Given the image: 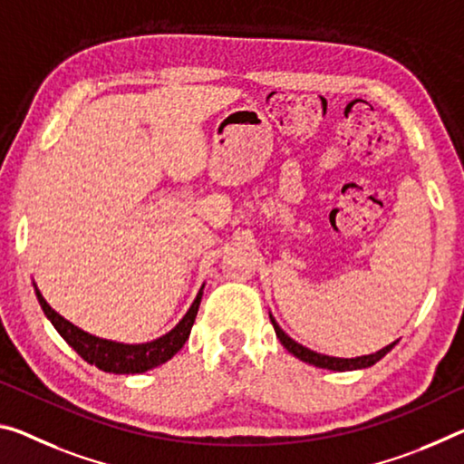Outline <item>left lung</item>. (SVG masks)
<instances>
[{
	"instance_id": "obj_1",
	"label": "left lung",
	"mask_w": 464,
	"mask_h": 464,
	"mask_svg": "<svg viewBox=\"0 0 464 464\" xmlns=\"http://www.w3.org/2000/svg\"><path fill=\"white\" fill-rule=\"evenodd\" d=\"M270 322L272 326H275V333L278 336V341H281L283 347L291 353V355H295L301 362L315 365V367H322V370H333V372H353V370H363V367H370L376 362H380L382 357L386 355L388 351H391L396 341L388 344V347L380 349L376 353H372V355H362V357H353V359H344V357H330V355H322V353H315L312 349L304 347V344H299L293 341V338L285 333V330L276 324V320L270 315Z\"/></svg>"
}]
</instances>
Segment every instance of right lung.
Segmentation results:
<instances>
[{"mask_svg": "<svg viewBox=\"0 0 464 464\" xmlns=\"http://www.w3.org/2000/svg\"><path fill=\"white\" fill-rule=\"evenodd\" d=\"M202 289L198 291L192 307H189L188 314L183 315L179 324L173 330H169L167 334L157 338V341L142 343V344H126V343H115V341H107V338L88 334L82 328L73 326L72 322L62 318V315L47 304L45 297L41 295V291L36 289L34 285L36 299H39L43 312H45V315L51 320V324L55 326L57 333L63 336V341L68 343L86 363L97 365L99 370L109 372V373H142V372L152 370V367L169 362V359H171L175 353L186 344L189 333H192L198 307H200V301H202Z\"/></svg>", "mask_w": 464, "mask_h": 464, "instance_id": "add662e5", "label": "right lung"}]
</instances>
